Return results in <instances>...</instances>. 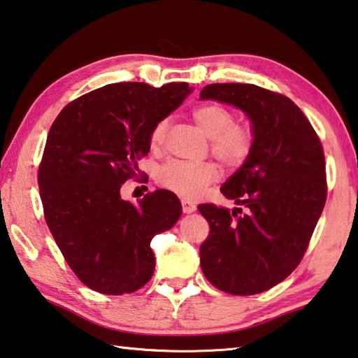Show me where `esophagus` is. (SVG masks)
Instances as JSON below:
<instances>
[{"instance_id":"1","label":"esophagus","mask_w":358,"mask_h":358,"mask_svg":"<svg viewBox=\"0 0 358 358\" xmlns=\"http://www.w3.org/2000/svg\"><path fill=\"white\" fill-rule=\"evenodd\" d=\"M181 206H183V213H186V214H189V213H194L196 211V203H194V201H191V200H187V199H183L181 200Z\"/></svg>"}]
</instances>
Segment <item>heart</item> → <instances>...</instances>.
I'll return each instance as SVG.
<instances>
[{
  "instance_id": "obj_1",
  "label": "heart",
  "mask_w": 358,
  "mask_h": 358,
  "mask_svg": "<svg viewBox=\"0 0 358 358\" xmlns=\"http://www.w3.org/2000/svg\"><path fill=\"white\" fill-rule=\"evenodd\" d=\"M192 119L210 138V152L227 167L243 166L249 159L255 144L253 129L245 123L235 122V114L229 108L216 103L197 106ZM169 120H158L150 129L148 142L152 148H159L164 142ZM217 178V169L211 162L167 161L157 172V181L166 189L178 196L194 197L206 185Z\"/></svg>"
}]
</instances>
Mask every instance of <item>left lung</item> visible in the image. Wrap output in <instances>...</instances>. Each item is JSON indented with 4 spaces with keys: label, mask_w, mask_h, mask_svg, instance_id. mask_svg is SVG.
I'll return each instance as SVG.
<instances>
[{
    "label": "left lung",
    "mask_w": 358,
    "mask_h": 358,
    "mask_svg": "<svg viewBox=\"0 0 358 358\" xmlns=\"http://www.w3.org/2000/svg\"><path fill=\"white\" fill-rule=\"evenodd\" d=\"M201 100L241 109L255 144L220 192L245 206H199L210 235L200 245L208 282L235 296L268 291L301 263L327 199L326 159L307 117L288 96L255 84H208Z\"/></svg>",
    "instance_id": "8db88e82"
}]
</instances>
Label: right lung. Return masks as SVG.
Masks as SVG:
<instances>
[{"label": "right lung", "mask_w": 358, "mask_h": 358, "mask_svg": "<svg viewBox=\"0 0 358 358\" xmlns=\"http://www.w3.org/2000/svg\"><path fill=\"white\" fill-rule=\"evenodd\" d=\"M191 90L187 83L108 84L70 101L51 125L37 175L45 220L70 269L90 289L120 296L152 278L150 241L172 229L181 203L159 189L133 205L120 187L150 152L152 127Z\"/></svg>", "instance_id": "1"}]
</instances>
